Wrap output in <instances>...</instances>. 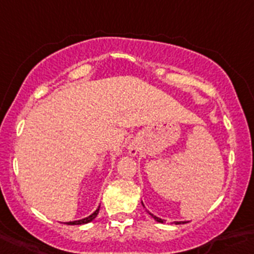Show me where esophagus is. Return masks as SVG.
<instances>
[{"mask_svg": "<svg viewBox=\"0 0 254 254\" xmlns=\"http://www.w3.org/2000/svg\"><path fill=\"white\" fill-rule=\"evenodd\" d=\"M129 151H130V154H131V155H135V154L138 153V148H135V146H130Z\"/></svg>", "mask_w": 254, "mask_h": 254, "instance_id": "esophagus-1", "label": "esophagus"}]
</instances>
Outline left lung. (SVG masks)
<instances>
[{
    "instance_id": "1",
    "label": "left lung",
    "mask_w": 254,
    "mask_h": 254,
    "mask_svg": "<svg viewBox=\"0 0 254 254\" xmlns=\"http://www.w3.org/2000/svg\"><path fill=\"white\" fill-rule=\"evenodd\" d=\"M141 204H143V207L145 208V205H144L143 202H141ZM145 209H146V208H145ZM146 212H148L149 214H150L151 217H153L154 219L156 220V222H159V223H164V219H162V218H159V217H156V215H154L153 213H150V212H149V210H146ZM173 223H175V224H184V223H188V222H186V220H181V222H173Z\"/></svg>"
}]
</instances>
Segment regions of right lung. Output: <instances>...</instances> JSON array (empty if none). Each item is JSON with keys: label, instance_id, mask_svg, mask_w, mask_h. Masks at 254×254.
I'll use <instances>...</instances> for the list:
<instances>
[{"label": "right lung", "instance_id": "obj_1", "mask_svg": "<svg viewBox=\"0 0 254 254\" xmlns=\"http://www.w3.org/2000/svg\"><path fill=\"white\" fill-rule=\"evenodd\" d=\"M99 209H100V207L98 208V209L95 210L92 214H90L89 217L86 218H82V219H79V220H72V222H65L66 224H70V226H79V224H86V223H90L91 220H94L95 218H96V215L99 214Z\"/></svg>", "mask_w": 254, "mask_h": 254}]
</instances>
